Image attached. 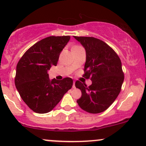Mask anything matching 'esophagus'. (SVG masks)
<instances>
[{
    "label": "esophagus",
    "mask_w": 146,
    "mask_h": 146,
    "mask_svg": "<svg viewBox=\"0 0 146 146\" xmlns=\"http://www.w3.org/2000/svg\"><path fill=\"white\" fill-rule=\"evenodd\" d=\"M75 83H76V81H73V88H76V85H75Z\"/></svg>",
    "instance_id": "1"
}]
</instances>
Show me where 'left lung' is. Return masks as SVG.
Returning a JSON list of instances; mask_svg holds the SVG:
<instances>
[{
	"label": "left lung",
	"instance_id": "left-lung-1",
	"mask_svg": "<svg viewBox=\"0 0 146 146\" xmlns=\"http://www.w3.org/2000/svg\"><path fill=\"white\" fill-rule=\"evenodd\" d=\"M74 38L86 51L82 77L92 80L90 86L79 80L76 82V87L82 92L77 102L87 112L101 113L110 107L120 93L124 79L121 62L114 50L100 39L90 36Z\"/></svg>",
	"mask_w": 146,
	"mask_h": 146
}]
</instances>
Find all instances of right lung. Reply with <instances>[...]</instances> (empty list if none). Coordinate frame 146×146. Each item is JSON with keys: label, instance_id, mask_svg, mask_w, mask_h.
<instances>
[{"label": "right lung", "instance_id": "obj_1", "mask_svg": "<svg viewBox=\"0 0 146 146\" xmlns=\"http://www.w3.org/2000/svg\"><path fill=\"white\" fill-rule=\"evenodd\" d=\"M70 36H51L27 50L16 68L15 84L23 100L33 111H51L73 86L70 78L50 80L47 71L56 66L59 55Z\"/></svg>", "mask_w": 146, "mask_h": 146}]
</instances>
